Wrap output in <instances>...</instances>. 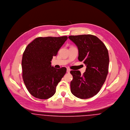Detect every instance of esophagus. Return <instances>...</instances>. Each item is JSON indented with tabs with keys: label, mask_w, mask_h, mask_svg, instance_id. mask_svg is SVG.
<instances>
[{
	"label": "esophagus",
	"mask_w": 130,
	"mask_h": 130,
	"mask_svg": "<svg viewBox=\"0 0 130 130\" xmlns=\"http://www.w3.org/2000/svg\"><path fill=\"white\" fill-rule=\"evenodd\" d=\"M70 69H67V73H70Z\"/></svg>",
	"instance_id": "obj_1"
}]
</instances>
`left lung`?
I'll use <instances>...</instances> for the list:
<instances>
[{
    "mask_svg": "<svg viewBox=\"0 0 130 130\" xmlns=\"http://www.w3.org/2000/svg\"><path fill=\"white\" fill-rule=\"evenodd\" d=\"M69 38L78 48V59L87 66L83 74L79 71L70 72L73 76L71 92L79 99L92 98L99 92L108 74V51L104 43L93 35L70 36Z\"/></svg>",
    "mask_w": 130,
    "mask_h": 130,
    "instance_id": "left-lung-1",
    "label": "left lung"
}]
</instances>
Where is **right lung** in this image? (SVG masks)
<instances>
[{
	"label": "right lung",
	"instance_id": "obj_1",
	"mask_svg": "<svg viewBox=\"0 0 130 130\" xmlns=\"http://www.w3.org/2000/svg\"><path fill=\"white\" fill-rule=\"evenodd\" d=\"M68 37H39L26 46L22 56V78L26 89L34 97L47 99L56 93V88L67 69L52 67L54 56Z\"/></svg>",
	"mask_w": 130,
	"mask_h": 130
}]
</instances>
